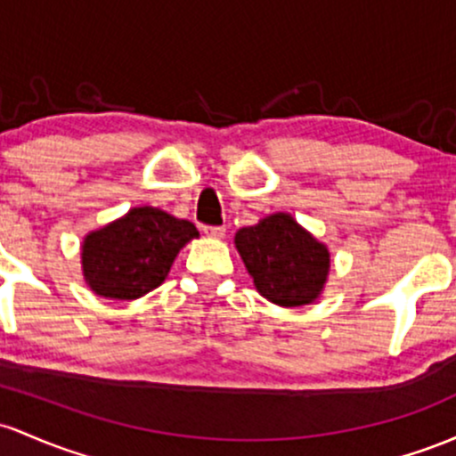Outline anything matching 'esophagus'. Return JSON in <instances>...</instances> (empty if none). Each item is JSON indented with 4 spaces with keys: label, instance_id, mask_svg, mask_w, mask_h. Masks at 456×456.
<instances>
[{
    "label": "esophagus",
    "instance_id": "34e87169",
    "mask_svg": "<svg viewBox=\"0 0 456 456\" xmlns=\"http://www.w3.org/2000/svg\"><path fill=\"white\" fill-rule=\"evenodd\" d=\"M227 229L220 227V224H203V233L209 238H224Z\"/></svg>",
    "mask_w": 456,
    "mask_h": 456
}]
</instances>
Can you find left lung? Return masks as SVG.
Here are the masks:
<instances>
[{
	"label": "left lung",
	"mask_w": 456,
	"mask_h": 456,
	"mask_svg": "<svg viewBox=\"0 0 456 456\" xmlns=\"http://www.w3.org/2000/svg\"><path fill=\"white\" fill-rule=\"evenodd\" d=\"M236 247L259 294L283 307L312 303L327 281V247L288 214L240 229Z\"/></svg>",
	"instance_id": "8db88e82"
}]
</instances>
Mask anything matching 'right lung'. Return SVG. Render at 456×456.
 <instances>
[{"label": "right lung", "instance_id": "1", "mask_svg": "<svg viewBox=\"0 0 456 456\" xmlns=\"http://www.w3.org/2000/svg\"><path fill=\"white\" fill-rule=\"evenodd\" d=\"M197 236L190 220L155 208H134L84 240V277L99 297L132 301L158 288L179 248Z\"/></svg>", "mask_w": 456, "mask_h": 456}]
</instances>
